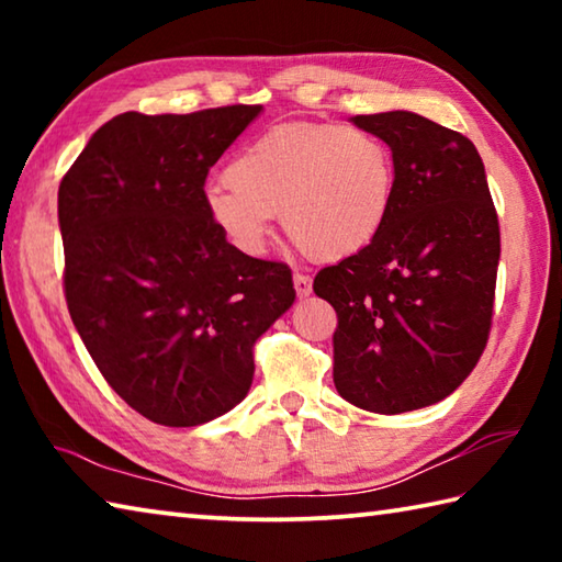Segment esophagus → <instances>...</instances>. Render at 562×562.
<instances>
[{
  "label": "esophagus",
  "instance_id": "obj_1",
  "mask_svg": "<svg viewBox=\"0 0 562 562\" xmlns=\"http://www.w3.org/2000/svg\"><path fill=\"white\" fill-rule=\"evenodd\" d=\"M292 282H294V292H297V297H307L312 292V278L304 272H294L292 274Z\"/></svg>",
  "mask_w": 562,
  "mask_h": 562
}]
</instances>
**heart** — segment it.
Wrapping results in <instances>:
<instances>
[{"instance_id": "obj_1", "label": "heart", "mask_w": 562, "mask_h": 562, "mask_svg": "<svg viewBox=\"0 0 562 562\" xmlns=\"http://www.w3.org/2000/svg\"><path fill=\"white\" fill-rule=\"evenodd\" d=\"M205 190L213 225L237 250L260 252L272 215L312 260H341L382 231L396 164L382 138L339 123H284L260 133Z\"/></svg>"}]
</instances>
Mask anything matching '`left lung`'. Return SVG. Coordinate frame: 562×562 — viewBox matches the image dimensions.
<instances>
[{
    "label": "left lung",
    "instance_id": "1",
    "mask_svg": "<svg viewBox=\"0 0 562 562\" xmlns=\"http://www.w3.org/2000/svg\"><path fill=\"white\" fill-rule=\"evenodd\" d=\"M392 148V211L367 247L319 270L337 312L335 386L364 412L404 414L459 389L486 349L501 227L479 150L412 111L351 119Z\"/></svg>",
    "mask_w": 562,
    "mask_h": 562
}]
</instances>
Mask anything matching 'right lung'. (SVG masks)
<instances>
[{
	"label": "right lung",
	"mask_w": 562,
	"mask_h": 562,
	"mask_svg": "<svg viewBox=\"0 0 562 562\" xmlns=\"http://www.w3.org/2000/svg\"><path fill=\"white\" fill-rule=\"evenodd\" d=\"M262 106L121 113L59 186L64 294L93 364L133 412L198 426L252 384V347L294 302L205 213V178Z\"/></svg>",
	"instance_id": "right-lung-1"
}]
</instances>
